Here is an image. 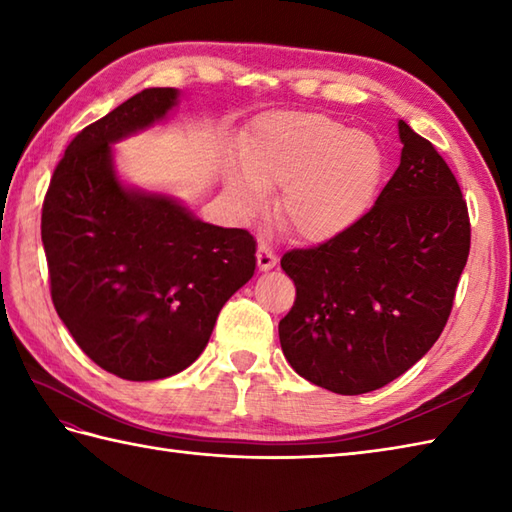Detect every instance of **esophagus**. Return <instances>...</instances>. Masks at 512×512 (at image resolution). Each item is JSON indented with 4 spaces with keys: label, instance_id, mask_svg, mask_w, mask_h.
<instances>
[{
    "label": "esophagus",
    "instance_id": "1",
    "mask_svg": "<svg viewBox=\"0 0 512 512\" xmlns=\"http://www.w3.org/2000/svg\"><path fill=\"white\" fill-rule=\"evenodd\" d=\"M257 266H259V270H270L277 266V255L273 253V248H270L266 242H259V246H257Z\"/></svg>",
    "mask_w": 512,
    "mask_h": 512
}]
</instances>
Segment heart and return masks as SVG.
Masks as SVG:
<instances>
[{
    "label": "heart",
    "mask_w": 512,
    "mask_h": 512,
    "mask_svg": "<svg viewBox=\"0 0 512 512\" xmlns=\"http://www.w3.org/2000/svg\"><path fill=\"white\" fill-rule=\"evenodd\" d=\"M242 156L244 167L228 176L239 209L259 213L268 191L281 187L279 215L306 242H325L361 220L387 169L374 136L317 112L264 116L250 129Z\"/></svg>",
    "instance_id": "heart-1"
}]
</instances>
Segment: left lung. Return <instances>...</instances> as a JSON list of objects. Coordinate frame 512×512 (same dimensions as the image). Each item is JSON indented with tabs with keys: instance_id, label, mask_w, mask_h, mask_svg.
Returning <instances> with one entry per match:
<instances>
[{
	"instance_id": "1",
	"label": "left lung",
	"mask_w": 512,
	"mask_h": 512,
	"mask_svg": "<svg viewBox=\"0 0 512 512\" xmlns=\"http://www.w3.org/2000/svg\"><path fill=\"white\" fill-rule=\"evenodd\" d=\"M400 165L361 220L290 250L297 299L279 341L299 376L356 396L405 374L438 341L469 259L471 222L453 171L398 121Z\"/></svg>"
}]
</instances>
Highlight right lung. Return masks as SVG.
Segmentation results:
<instances>
[{
	"label": "right lung",
	"instance_id": "obj_1",
	"mask_svg": "<svg viewBox=\"0 0 512 512\" xmlns=\"http://www.w3.org/2000/svg\"><path fill=\"white\" fill-rule=\"evenodd\" d=\"M178 90L149 88L74 136L41 209L54 310L118 378L187 369L224 303L255 273V237L193 217L169 195L127 189L112 143L162 121Z\"/></svg>",
	"mask_w": 512,
	"mask_h": 512
}]
</instances>
